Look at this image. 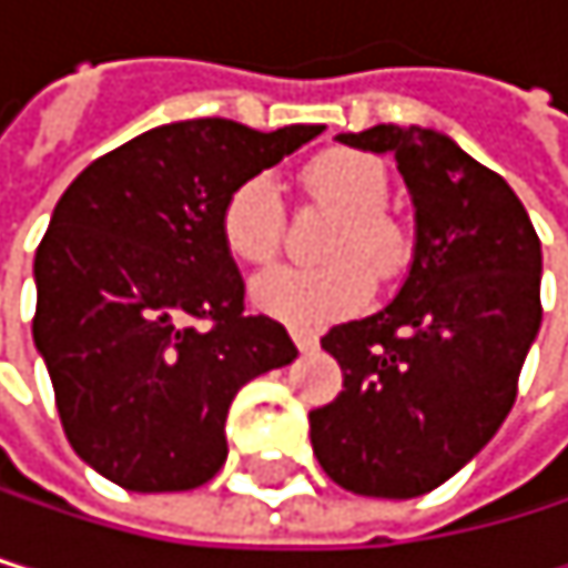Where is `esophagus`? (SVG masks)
<instances>
[{
    "mask_svg": "<svg viewBox=\"0 0 568 568\" xmlns=\"http://www.w3.org/2000/svg\"><path fill=\"white\" fill-rule=\"evenodd\" d=\"M290 337H293V344L300 351H313L316 347V334H310V331H290Z\"/></svg>",
    "mask_w": 568,
    "mask_h": 568,
    "instance_id": "34e87169",
    "label": "esophagus"
}]
</instances>
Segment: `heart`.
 Listing matches in <instances>:
<instances>
[{
    "label": "heart",
    "mask_w": 568,
    "mask_h": 568,
    "mask_svg": "<svg viewBox=\"0 0 568 568\" xmlns=\"http://www.w3.org/2000/svg\"><path fill=\"white\" fill-rule=\"evenodd\" d=\"M296 183L310 204L334 207L341 217L326 231L320 265H275L252 282V300L262 313L316 331L361 310L382 282L398 278L416 242L402 217L388 211V170L361 149H323L310 156ZM221 245L234 262L265 265L286 237V211L265 176L237 183L217 211Z\"/></svg>",
    "instance_id": "heart-1"
}]
</instances>
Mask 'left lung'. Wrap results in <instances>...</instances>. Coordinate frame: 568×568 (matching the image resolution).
<instances>
[{
    "label": "left lung",
    "mask_w": 568,
    "mask_h": 568,
    "mask_svg": "<svg viewBox=\"0 0 568 568\" xmlns=\"http://www.w3.org/2000/svg\"><path fill=\"white\" fill-rule=\"evenodd\" d=\"M341 142L395 156L416 204V258L382 313L320 341L344 392L310 412V439L344 490L419 497L508 419L541 323V245L515 190L446 135L375 125Z\"/></svg>",
    "instance_id": "1"
}]
</instances>
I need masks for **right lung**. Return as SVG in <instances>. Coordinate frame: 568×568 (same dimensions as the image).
<instances>
[{
	"label": "right lung",
	"mask_w": 568,
	"mask_h": 568,
	"mask_svg": "<svg viewBox=\"0 0 568 568\" xmlns=\"http://www.w3.org/2000/svg\"><path fill=\"white\" fill-rule=\"evenodd\" d=\"M320 132L173 122L63 190L33 262V341L60 426L101 477L139 494L207 484L227 460L237 388L296 357L275 320L245 313L217 211Z\"/></svg>",
	"instance_id": "right-lung-1"
}]
</instances>
